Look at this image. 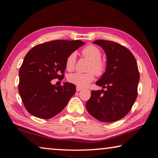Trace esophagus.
Wrapping results in <instances>:
<instances>
[{"instance_id": "1", "label": "esophagus", "mask_w": 158, "mask_h": 158, "mask_svg": "<svg viewBox=\"0 0 158 158\" xmlns=\"http://www.w3.org/2000/svg\"><path fill=\"white\" fill-rule=\"evenodd\" d=\"M76 90H77V92H79V91H80V90H82V89H81V88H80V87H78V86H77V89H76Z\"/></svg>"}]
</instances>
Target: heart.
Listing matches in <instances>:
<instances>
[{"mask_svg":"<svg viewBox=\"0 0 158 158\" xmlns=\"http://www.w3.org/2000/svg\"><path fill=\"white\" fill-rule=\"evenodd\" d=\"M82 55L87 59L90 60L87 73H76L69 74L68 77L69 82L75 84L78 87H86L95 79V74L98 77L102 76L106 70V62L102 59L101 50L95 45L90 44L85 47L81 51ZM76 64V53H71L68 55L65 60V68L69 72L73 71Z\"/></svg>","mask_w":158,"mask_h":158,"instance_id":"1","label":"heart"}]
</instances>
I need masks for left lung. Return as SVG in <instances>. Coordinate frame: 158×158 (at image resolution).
I'll list each match as a JSON object with an SVG mask.
<instances>
[{
  "label": "left lung",
  "instance_id": "8db88e82",
  "mask_svg": "<svg viewBox=\"0 0 158 158\" xmlns=\"http://www.w3.org/2000/svg\"><path fill=\"white\" fill-rule=\"evenodd\" d=\"M105 50L106 70L96 85L105 90H92L85 107L102 122H114L126 116L137 97L139 72L132 52L117 42L105 40L93 42Z\"/></svg>",
  "mask_w": 158,
  "mask_h": 158
}]
</instances>
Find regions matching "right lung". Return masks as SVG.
<instances>
[{"label":"right lung","instance_id":"right-lung-1","mask_svg":"<svg viewBox=\"0 0 158 158\" xmlns=\"http://www.w3.org/2000/svg\"><path fill=\"white\" fill-rule=\"evenodd\" d=\"M83 44L81 40H56L37 44L27 53L19 69L18 89L28 113L49 119L65 107L75 85L65 82L56 86L51 81L64 78L67 57Z\"/></svg>","mask_w":158,"mask_h":158}]
</instances>
